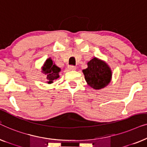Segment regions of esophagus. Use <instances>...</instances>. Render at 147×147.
<instances>
[{
    "mask_svg": "<svg viewBox=\"0 0 147 147\" xmlns=\"http://www.w3.org/2000/svg\"><path fill=\"white\" fill-rule=\"evenodd\" d=\"M68 69L69 70H76V67H75V66H73V65H70L68 67Z\"/></svg>",
    "mask_w": 147,
    "mask_h": 147,
    "instance_id": "1",
    "label": "esophagus"
}]
</instances>
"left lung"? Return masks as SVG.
Returning a JSON list of instances; mask_svg holds the SVG:
<instances>
[{"instance_id": "left-lung-1", "label": "left lung", "mask_w": 147, "mask_h": 147, "mask_svg": "<svg viewBox=\"0 0 147 147\" xmlns=\"http://www.w3.org/2000/svg\"><path fill=\"white\" fill-rule=\"evenodd\" d=\"M82 70L88 85L94 90H101L110 83L112 72L110 66L103 60L94 57Z\"/></svg>"}]
</instances>
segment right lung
Segmentation results:
<instances>
[{
	"label": "right lung",
	"mask_w": 147,
	"mask_h": 147,
	"mask_svg": "<svg viewBox=\"0 0 147 147\" xmlns=\"http://www.w3.org/2000/svg\"><path fill=\"white\" fill-rule=\"evenodd\" d=\"M42 73L46 76L49 84L53 83V80H55L59 78V73L61 71V69L53 63V61L51 57L46 59L45 63L41 67Z\"/></svg>",
	"instance_id": "1"
}]
</instances>
